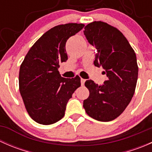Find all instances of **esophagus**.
I'll return each mask as SVG.
<instances>
[{
	"instance_id": "esophagus-1",
	"label": "esophagus",
	"mask_w": 152,
	"mask_h": 152,
	"mask_svg": "<svg viewBox=\"0 0 152 152\" xmlns=\"http://www.w3.org/2000/svg\"><path fill=\"white\" fill-rule=\"evenodd\" d=\"M85 79H81V85H82V86H83L84 85H85Z\"/></svg>"
}]
</instances>
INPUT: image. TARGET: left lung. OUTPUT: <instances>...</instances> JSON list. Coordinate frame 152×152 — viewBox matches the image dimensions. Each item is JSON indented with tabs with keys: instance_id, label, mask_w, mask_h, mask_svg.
I'll use <instances>...</instances> for the list:
<instances>
[{
	"instance_id": "1",
	"label": "left lung",
	"mask_w": 152,
	"mask_h": 152,
	"mask_svg": "<svg viewBox=\"0 0 152 152\" xmlns=\"http://www.w3.org/2000/svg\"><path fill=\"white\" fill-rule=\"evenodd\" d=\"M84 34L97 49L94 65L104 69L107 80L103 85L86 81L90 95L83 107L90 117L110 121L125 110L134 93L138 76L136 54L123 34L107 23H90Z\"/></svg>"
}]
</instances>
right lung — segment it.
<instances>
[{
	"mask_svg": "<svg viewBox=\"0 0 152 152\" xmlns=\"http://www.w3.org/2000/svg\"><path fill=\"white\" fill-rule=\"evenodd\" d=\"M84 26L66 23L53 27L31 47L20 65V93L26 111L37 123L49 125L62 119L69 99L81 86L79 76L65 79L58 68L67 59V40Z\"/></svg>",
	"mask_w": 152,
	"mask_h": 152,
	"instance_id": "right-lung-1",
	"label": "right lung"
}]
</instances>
